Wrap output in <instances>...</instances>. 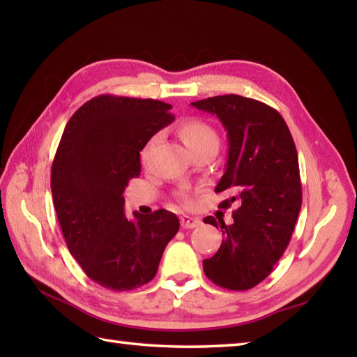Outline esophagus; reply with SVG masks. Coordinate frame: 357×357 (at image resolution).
<instances>
[{"label": "esophagus", "instance_id": "1", "mask_svg": "<svg viewBox=\"0 0 357 357\" xmlns=\"http://www.w3.org/2000/svg\"><path fill=\"white\" fill-rule=\"evenodd\" d=\"M201 225V219L195 216H181V227L183 229H196V227Z\"/></svg>", "mask_w": 357, "mask_h": 357}]
</instances>
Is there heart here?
<instances>
[{"label":"heart","instance_id":"heart-1","mask_svg":"<svg viewBox=\"0 0 357 357\" xmlns=\"http://www.w3.org/2000/svg\"><path fill=\"white\" fill-rule=\"evenodd\" d=\"M178 135L181 141L185 144V147L190 150L193 155L207 149H218L219 146V136L216 130L207 123V121H204L201 118L184 119L178 128ZM153 141H150L149 146L144 149L142 158H147ZM183 199H187L185 193H183Z\"/></svg>","mask_w":357,"mask_h":357}]
</instances>
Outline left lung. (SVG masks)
Returning <instances> with one entry per match:
<instances>
[{
    "instance_id": "1",
    "label": "left lung",
    "mask_w": 357,
    "mask_h": 357,
    "mask_svg": "<svg viewBox=\"0 0 357 357\" xmlns=\"http://www.w3.org/2000/svg\"><path fill=\"white\" fill-rule=\"evenodd\" d=\"M192 105L213 113L227 130L229 158L215 192L233 193L221 208L236 204L230 225L204 219L224 234L216 255L204 259V273L222 288L250 290L270 275L291 239L302 206L298 151L284 118L261 101L222 95Z\"/></svg>"
}]
</instances>
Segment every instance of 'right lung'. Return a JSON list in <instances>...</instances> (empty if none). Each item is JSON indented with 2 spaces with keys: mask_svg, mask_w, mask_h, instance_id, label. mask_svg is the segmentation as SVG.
Wrapping results in <instances>:
<instances>
[{
  "mask_svg": "<svg viewBox=\"0 0 357 357\" xmlns=\"http://www.w3.org/2000/svg\"><path fill=\"white\" fill-rule=\"evenodd\" d=\"M156 100L100 95L67 123L52 164L50 187L67 248L86 275L113 291L155 278L165 245L179 230L169 210L124 215V190L139 176V151L174 119Z\"/></svg>",
  "mask_w": 357,
  "mask_h": 357,
  "instance_id": "add662e5",
  "label": "right lung"
}]
</instances>
